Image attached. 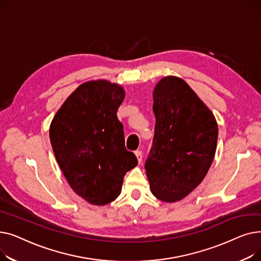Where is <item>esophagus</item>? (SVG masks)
<instances>
[{"instance_id": "1", "label": "esophagus", "mask_w": 261, "mask_h": 261, "mask_svg": "<svg viewBox=\"0 0 261 261\" xmlns=\"http://www.w3.org/2000/svg\"><path fill=\"white\" fill-rule=\"evenodd\" d=\"M135 156H136V159H138V162L141 164L142 160H143V152L141 151V150H136V151H135Z\"/></svg>"}]
</instances>
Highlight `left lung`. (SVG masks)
<instances>
[{
    "instance_id": "left-lung-1",
    "label": "left lung",
    "mask_w": 261,
    "mask_h": 261,
    "mask_svg": "<svg viewBox=\"0 0 261 261\" xmlns=\"http://www.w3.org/2000/svg\"><path fill=\"white\" fill-rule=\"evenodd\" d=\"M155 129L145 163L152 195L174 203L205 177L215 158L218 123L213 112L186 81L162 78L153 90Z\"/></svg>"
}]
</instances>
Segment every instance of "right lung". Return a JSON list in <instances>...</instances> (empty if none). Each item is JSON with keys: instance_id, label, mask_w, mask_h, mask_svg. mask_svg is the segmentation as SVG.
Returning a JSON list of instances; mask_svg holds the SVG:
<instances>
[{"instance_id": "right-lung-1", "label": "right lung", "mask_w": 261, "mask_h": 261, "mask_svg": "<svg viewBox=\"0 0 261 261\" xmlns=\"http://www.w3.org/2000/svg\"><path fill=\"white\" fill-rule=\"evenodd\" d=\"M125 90L106 79L81 84L62 103L49 126L53 151L75 193L92 205L120 194L123 176L138 165L125 147L116 112Z\"/></svg>"}]
</instances>
